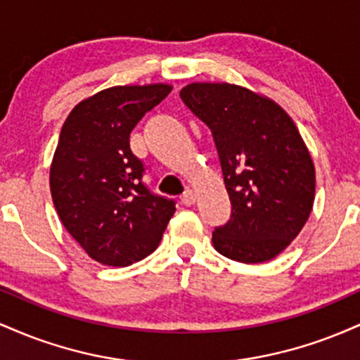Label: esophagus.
<instances>
[{
  "label": "esophagus",
  "instance_id": "34e87169",
  "mask_svg": "<svg viewBox=\"0 0 360 360\" xmlns=\"http://www.w3.org/2000/svg\"><path fill=\"white\" fill-rule=\"evenodd\" d=\"M181 201H183V205H186V206H191L196 203V194H194L191 189H188V191L181 196Z\"/></svg>",
  "mask_w": 360,
  "mask_h": 360
}]
</instances>
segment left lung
<instances>
[{"mask_svg": "<svg viewBox=\"0 0 360 360\" xmlns=\"http://www.w3.org/2000/svg\"><path fill=\"white\" fill-rule=\"evenodd\" d=\"M179 94L213 131L232 203L213 247L243 264L274 259L315 201V166L295 122L271 98L229 82H191Z\"/></svg>", "mask_w": 360, "mask_h": 360, "instance_id": "left-lung-1", "label": "left lung"}]
</instances>
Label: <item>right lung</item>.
Here are the masks:
<instances>
[{
    "mask_svg": "<svg viewBox=\"0 0 360 360\" xmlns=\"http://www.w3.org/2000/svg\"><path fill=\"white\" fill-rule=\"evenodd\" d=\"M172 91L164 82L113 86L74 106L51 164L52 201L62 225L86 254L125 267L157 249L176 212L172 200L142 183L143 164L130 134Z\"/></svg>",
    "mask_w": 360,
    "mask_h": 360,
    "instance_id": "right-lung-1",
    "label": "right lung"
}]
</instances>
